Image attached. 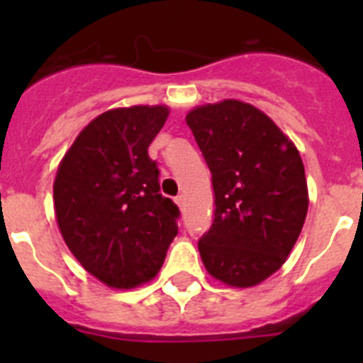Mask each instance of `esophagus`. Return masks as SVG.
Wrapping results in <instances>:
<instances>
[{
  "instance_id": "esophagus-1",
  "label": "esophagus",
  "mask_w": 363,
  "mask_h": 363,
  "mask_svg": "<svg viewBox=\"0 0 363 363\" xmlns=\"http://www.w3.org/2000/svg\"><path fill=\"white\" fill-rule=\"evenodd\" d=\"M175 203H177L179 205V207H184V196H182V195H177V196H175Z\"/></svg>"
}]
</instances>
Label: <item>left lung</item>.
I'll return each instance as SVG.
<instances>
[{
  "instance_id": "1",
  "label": "left lung",
  "mask_w": 363,
  "mask_h": 363,
  "mask_svg": "<svg viewBox=\"0 0 363 363\" xmlns=\"http://www.w3.org/2000/svg\"><path fill=\"white\" fill-rule=\"evenodd\" d=\"M186 123L214 188V219L199 240L205 269L228 286H255L281 269L302 232V158L269 116L239 100L196 107Z\"/></svg>"
}]
</instances>
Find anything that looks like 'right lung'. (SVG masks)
Segmentation results:
<instances>
[{
	"mask_svg": "<svg viewBox=\"0 0 363 363\" xmlns=\"http://www.w3.org/2000/svg\"><path fill=\"white\" fill-rule=\"evenodd\" d=\"M167 107L113 108L91 121L57 168L54 208L80 265L111 288L130 290L158 274L177 235L179 207L160 193L149 145Z\"/></svg>",
	"mask_w": 363,
	"mask_h": 363,
	"instance_id": "1",
	"label": "right lung"
}]
</instances>
